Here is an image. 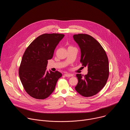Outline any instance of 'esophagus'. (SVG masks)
<instances>
[{
	"label": "esophagus",
	"mask_w": 130,
	"mask_h": 130,
	"mask_svg": "<svg viewBox=\"0 0 130 130\" xmlns=\"http://www.w3.org/2000/svg\"><path fill=\"white\" fill-rule=\"evenodd\" d=\"M64 76L65 77H73V75L70 73H65L64 74Z\"/></svg>",
	"instance_id": "esophagus-1"
}]
</instances>
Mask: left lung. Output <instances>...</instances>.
<instances>
[{
  "label": "left lung",
  "instance_id": "left-lung-1",
  "mask_svg": "<svg viewBox=\"0 0 130 130\" xmlns=\"http://www.w3.org/2000/svg\"><path fill=\"white\" fill-rule=\"evenodd\" d=\"M74 40L81 49L80 62L87 67L88 73L77 74L78 83L75 87L81 95L88 97L96 95L105 85L109 76L108 60L100 44L86 34L73 35Z\"/></svg>",
  "mask_w": 130,
  "mask_h": 130
}]
</instances>
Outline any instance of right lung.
I'll return each instance as SVG.
<instances>
[{"mask_svg": "<svg viewBox=\"0 0 130 130\" xmlns=\"http://www.w3.org/2000/svg\"><path fill=\"white\" fill-rule=\"evenodd\" d=\"M64 34H43L27 47L19 68V76L25 91L31 97L44 99L54 91L62 73L46 70L48 60L52 58L54 50Z\"/></svg>", "mask_w": 130, "mask_h": 130, "instance_id": "1", "label": "right lung"}]
</instances>
